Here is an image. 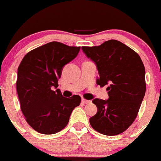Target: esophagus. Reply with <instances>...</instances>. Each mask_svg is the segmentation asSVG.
I'll use <instances>...</instances> for the list:
<instances>
[{
    "instance_id": "obj_1",
    "label": "esophagus",
    "mask_w": 161,
    "mask_h": 161,
    "mask_svg": "<svg viewBox=\"0 0 161 161\" xmlns=\"http://www.w3.org/2000/svg\"><path fill=\"white\" fill-rule=\"evenodd\" d=\"M82 102L84 104H89V103H91V101H89V100H86V99H84V98H83L82 99Z\"/></svg>"
}]
</instances>
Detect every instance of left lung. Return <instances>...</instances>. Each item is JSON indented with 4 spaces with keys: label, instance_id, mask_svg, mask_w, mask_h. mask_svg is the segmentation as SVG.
<instances>
[{
    "label": "left lung",
    "instance_id": "left-lung-1",
    "mask_svg": "<svg viewBox=\"0 0 161 161\" xmlns=\"http://www.w3.org/2000/svg\"><path fill=\"white\" fill-rule=\"evenodd\" d=\"M81 49L97 65V84L101 87L108 84V99L92 101L97 112L90 118L91 125L103 135H119L133 123L145 95V67L141 58L115 39Z\"/></svg>",
    "mask_w": 161,
    "mask_h": 161
}]
</instances>
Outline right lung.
<instances>
[{
    "mask_svg": "<svg viewBox=\"0 0 161 161\" xmlns=\"http://www.w3.org/2000/svg\"><path fill=\"white\" fill-rule=\"evenodd\" d=\"M80 46L51 42L28 53L18 68L16 89L21 112L36 132L49 135L68 124L71 112L81 97H63L57 88L63 67L74 59Z\"/></svg>",
    "mask_w": 161,
    "mask_h": 161,
    "instance_id": "add662e5",
    "label": "right lung"
}]
</instances>
